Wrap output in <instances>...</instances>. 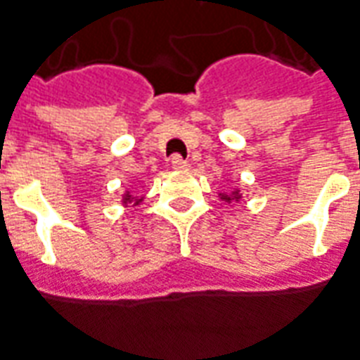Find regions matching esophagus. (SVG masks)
I'll return each mask as SVG.
<instances>
[{"instance_id":"obj_1","label":"esophagus","mask_w":360,"mask_h":360,"mask_svg":"<svg viewBox=\"0 0 360 360\" xmlns=\"http://www.w3.org/2000/svg\"><path fill=\"white\" fill-rule=\"evenodd\" d=\"M172 167L173 169H179V172H183V169H188V167H191V163H188L187 160H183L179 154H175L172 158Z\"/></svg>"}]
</instances>
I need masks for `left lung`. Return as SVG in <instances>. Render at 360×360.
Returning <instances> with one entry per match:
<instances>
[{
	"mask_svg": "<svg viewBox=\"0 0 360 360\" xmlns=\"http://www.w3.org/2000/svg\"><path fill=\"white\" fill-rule=\"evenodd\" d=\"M222 197V200H226V202H232L233 198H240V191H233L232 195H220Z\"/></svg>",
	"mask_w": 360,
	"mask_h": 360,
	"instance_id": "1",
	"label": "left lung"
}]
</instances>
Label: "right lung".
Wrapping results in <instances>:
<instances>
[{
	"label": "right lung",
	"mask_w": 360,
	"mask_h": 360,
	"mask_svg": "<svg viewBox=\"0 0 360 360\" xmlns=\"http://www.w3.org/2000/svg\"><path fill=\"white\" fill-rule=\"evenodd\" d=\"M140 200H142V198L132 197V195H130V193H127V195H124V205H127V202H134V205H138V202H140Z\"/></svg>",
	"instance_id": "add662e5"
}]
</instances>
